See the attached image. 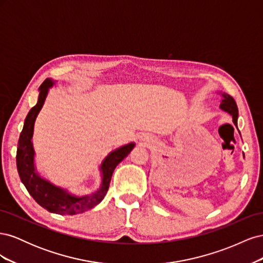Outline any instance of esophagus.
<instances>
[{"label":"esophagus","instance_id":"1","mask_svg":"<svg viewBox=\"0 0 263 263\" xmlns=\"http://www.w3.org/2000/svg\"><path fill=\"white\" fill-rule=\"evenodd\" d=\"M144 140H145V141H147V138H145V139H144Z\"/></svg>","mask_w":263,"mask_h":263}]
</instances>
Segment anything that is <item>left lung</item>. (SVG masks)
Here are the masks:
<instances>
[{"label":"left lung","instance_id":"1","mask_svg":"<svg viewBox=\"0 0 263 263\" xmlns=\"http://www.w3.org/2000/svg\"><path fill=\"white\" fill-rule=\"evenodd\" d=\"M221 95V101H220V105L219 108L225 110L228 114H230L233 116V122L235 124V126L237 127V121H238V107L235 100L230 97V95L226 94V93H220ZM238 129V127H237ZM240 134V133H239Z\"/></svg>","mask_w":263,"mask_h":263}]
</instances>
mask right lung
I'll use <instances>...</instances> for the list:
<instances>
[{"label":"right lung","mask_w":263,"mask_h":263,"mask_svg":"<svg viewBox=\"0 0 263 263\" xmlns=\"http://www.w3.org/2000/svg\"><path fill=\"white\" fill-rule=\"evenodd\" d=\"M54 83L55 82L53 80L48 78L39 86L37 104L33 108H30L25 118V122H24L23 130L20 135L16 153V165L23 184L25 185L28 193L33 196L34 200L42 208L54 214L76 215L91 210L102 202L108 191L109 182L116 165L125 157L128 156L135 147V142L119 147L106 156L100 166L102 173L101 186L92 194L83 196L71 194L68 192V190L55 186L48 180L43 179L36 170L35 150L31 139H33L36 118L44 106L49 89L53 86Z\"/></svg>","instance_id":"add662e5"}]
</instances>
